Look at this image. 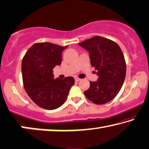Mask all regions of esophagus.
Segmentation results:
<instances>
[{
	"label": "esophagus",
	"instance_id": "obj_1",
	"mask_svg": "<svg viewBox=\"0 0 149 149\" xmlns=\"http://www.w3.org/2000/svg\"><path fill=\"white\" fill-rule=\"evenodd\" d=\"M74 80H75V81L76 82H79L80 80H81V79H79V78H78V77H76V78L74 79Z\"/></svg>",
	"mask_w": 149,
	"mask_h": 149
}]
</instances>
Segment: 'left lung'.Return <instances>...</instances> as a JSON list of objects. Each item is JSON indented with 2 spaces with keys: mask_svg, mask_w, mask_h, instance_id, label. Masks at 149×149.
<instances>
[{
  "mask_svg": "<svg viewBox=\"0 0 149 149\" xmlns=\"http://www.w3.org/2000/svg\"><path fill=\"white\" fill-rule=\"evenodd\" d=\"M79 45L89 52L91 64L99 77L97 81H90V87L84 94L95 104H105L117 95L124 83L126 64L122 49L115 42L101 36Z\"/></svg>",
  "mask_w": 149,
  "mask_h": 149,
  "instance_id": "8db88e82",
  "label": "left lung"
}]
</instances>
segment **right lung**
<instances>
[{"mask_svg":"<svg viewBox=\"0 0 149 149\" xmlns=\"http://www.w3.org/2000/svg\"><path fill=\"white\" fill-rule=\"evenodd\" d=\"M62 47L49 42L34 44L25 54L21 72L25 91L36 104L42 108L57 109L67 98L74 79H54L53 68L62 62Z\"/></svg>","mask_w":149,"mask_h":149,"instance_id":"add662e5","label":"right lung"}]
</instances>
